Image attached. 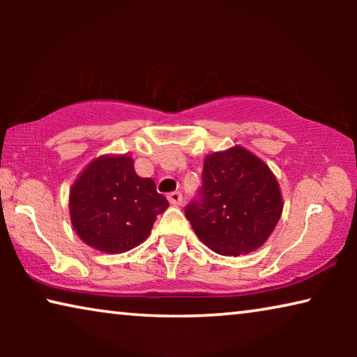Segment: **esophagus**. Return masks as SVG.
Returning a JSON list of instances; mask_svg holds the SVG:
<instances>
[{"mask_svg": "<svg viewBox=\"0 0 357 357\" xmlns=\"http://www.w3.org/2000/svg\"><path fill=\"white\" fill-rule=\"evenodd\" d=\"M167 198H169L170 204H174V206H177V204H180V203L183 202V197H182V193H180V192H172V193H169V195H167Z\"/></svg>", "mask_w": 357, "mask_h": 357, "instance_id": "esophagus-1", "label": "esophagus"}]
</instances>
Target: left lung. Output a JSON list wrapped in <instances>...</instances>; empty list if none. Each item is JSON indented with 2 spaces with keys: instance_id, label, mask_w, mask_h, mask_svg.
<instances>
[{
  "instance_id": "1",
  "label": "left lung",
  "mask_w": 357,
  "mask_h": 357,
  "mask_svg": "<svg viewBox=\"0 0 357 357\" xmlns=\"http://www.w3.org/2000/svg\"><path fill=\"white\" fill-rule=\"evenodd\" d=\"M198 197L185 216L204 245L238 257L266 242L282 213L280 185L270 167L242 146L208 154Z\"/></svg>"
}]
</instances>
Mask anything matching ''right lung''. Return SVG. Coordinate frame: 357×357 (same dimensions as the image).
<instances>
[{"label":"right lung","mask_w":357,"mask_h":357,"mask_svg":"<svg viewBox=\"0 0 357 357\" xmlns=\"http://www.w3.org/2000/svg\"><path fill=\"white\" fill-rule=\"evenodd\" d=\"M169 202L151 178L135 172L130 155H100L70 192L73 227L82 242L107 253L128 252L151 234Z\"/></svg>","instance_id":"1"}]
</instances>
